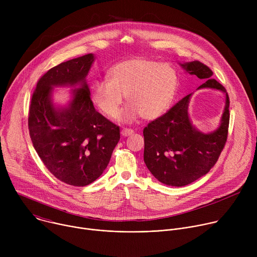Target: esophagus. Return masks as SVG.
<instances>
[{
	"label": "esophagus",
	"mask_w": 257,
	"mask_h": 257,
	"mask_svg": "<svg viewBox=\"0 0 257 257\" xmlns=\"http://www.w3.org/2000/svg\"><path fill=\"white\" fill-rule=\"evenodd\" d=\"M134 133V131L132 130V129H129V128H124V129H122V131H121V134L123 135V136H129V135H132Z\"/></svg>",
	"instance_id": "34e87169"
}]
</instances>
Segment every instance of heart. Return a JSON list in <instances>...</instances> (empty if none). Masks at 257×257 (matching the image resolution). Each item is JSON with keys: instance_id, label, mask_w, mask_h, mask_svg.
<instances>
[{"instance_id": "1", "label": "heart", "mask_w": 257, "mask_h": 257, "mask_svg": "<svg viewBox=\"0 0 257 257\" xmlns=\"http://www.w3.org/2000/svg\"><path fill=\"white\" fill-rule=\"evenodd\" d=\"M108 80L96 79L90 85L93 104L107 117H115L124 95L130 103L119 119L130 122L141 116L152 120L162 116L173 101L178 75L167 63L148 58H132L114 65L107 72Z\"/></svg>"}]
</instances>
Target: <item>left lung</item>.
I'll list each match as a JSON object with an SVG mask.
<instances>
[{"label":"left lung","mask_w":257,"mask_h":257,"mask_svg":"<svg viewBox=\"0 0 257 257\" xmlns=\"http://www.w3.org/2000/svg\"><path fill=\"white\" fill-rule=\"evenodd\" d=\"M188 73L205 80L199 88L226 92V106L219 127L208 134L196 130L188 117L191 94L143 129L144 163L151 173L170 186H185L204 176L225 148L230 122V99L226 88L212 77V71L199 61L182 64Z\"/></svg>","instance_id":"obj_1"}]
</instances>
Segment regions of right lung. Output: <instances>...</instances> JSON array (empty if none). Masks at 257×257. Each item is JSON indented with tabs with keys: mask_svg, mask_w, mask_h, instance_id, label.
<instances>
[{
	"mask_svg": "<svg viewBox=\"0 0 257 257\" xmlns=\"http://www.w3.org/2000/svg\"><path fill=\"white\" fill-rule=\"evenodd\" d=\"M94 57L87 54L53 67L33 91L28 129L33 148L47 169L72 186H86L107 167L120 140V127L93 106L85 77ZM80 84L70 104L57 109L50 100L54 86Z\"/></svg>",
	"mask_w": 257,
	"mask_h": 257,
	"instance_id": "right-lung-1",
	"label": "right lung"
}]
</instances>
